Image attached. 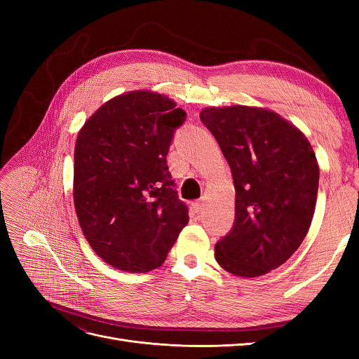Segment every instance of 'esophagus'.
<instances>
[{"label":"esophagus","mask_w":359,"mask_h":359,"mask_svg":"<svg viewBox=\"0 0 359 359\" xmlns=\"http://www.w3.org/2000/svg\"><path fill=\"white\" fill-rule=\"evenodd\" d=\"M191 206H193L194 211L199 212V211H202L205 208V202L203 201H196V202L191 203Z\"/></svg>","instance_id":"34e87169"}]
</instances>
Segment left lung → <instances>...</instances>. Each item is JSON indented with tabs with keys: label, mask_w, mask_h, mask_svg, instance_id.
I'll list each match as a JSON object with an SVG mask.
<instances>
[{
	"label": "left lung",
	"mask_w": 359,
	"mask_h": 359,
	"mask_svg": "<svg viewBox=\"0 0 359 359\" xmlns=\"http://www.w3.org/2000/svg\"><path fill=\"white\" fill-rule=\"evenodd\" d=\"M201 121L229 163L236 191L233 227L215 244V260L233 276H264L283 265L310 229L316 156L299 128L264 107H205Z\"/></svg>",
	"instance_id": "1"
}]
</instances>
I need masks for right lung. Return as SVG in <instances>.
Returning <instances> with one entry per match:
<instances>
[{
    "instance_id": "obj_1",
    "label": "right lung",
    "mask_w": 359,
    "mask_h": 359,
    "mask_svg": "<svg viewBox=\"0 0 359 359\" xmlns=\"http://www.w3.org/2000/svg\"><path fill=\"white\" fill-rule=\"evenodd\" d=\"M184 121L175 102L140 90L106 102L79 130L74 210L86 241L114 268H158L189 223L166 161Z\"/></svg>"
}]
</instances>
